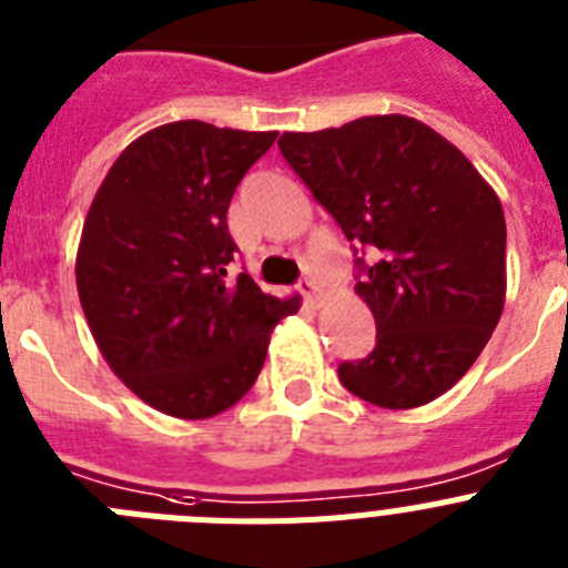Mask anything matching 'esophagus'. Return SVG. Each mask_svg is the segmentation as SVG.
Listing matches in <instances>:
<instances>
[{"mask_svg":"<svg viewBox=\"0 0 568 568\" xmlns=\"http://www.w3.org/2000/svg\"><path fill=\"white\" fill-rule=\"evenodd\" d=\"M295 290H298V293L304 295V304H307V307H318L321 290H318V284H315V278L304 275V278H301L298 284H295Z\"/></svg>","mask_w":568,"mask_h":568,"instance_id":"1","label":"esophagus"}]
</instances>
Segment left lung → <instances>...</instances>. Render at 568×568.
<instances>
[{"label": "left lung", "instance_id": "obj_1", "mask_svg": "<svg viewBox=\"0 0 568 568\" xmlns=\"http://www.w3.org/2000/svg\"><path fill=\"white\" fill-rule=\"evenodd\" d=\"M284 162L353 244L373 353L341 361V384L413 409L466 375L498 327L506 222L498 195L455 144L406 115L284 133Z\"/></svg>", "mask_w": 568, "mask_h": 568}]
</instances>
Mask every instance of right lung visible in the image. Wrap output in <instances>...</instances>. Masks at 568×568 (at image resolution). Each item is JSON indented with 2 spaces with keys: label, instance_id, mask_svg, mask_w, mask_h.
Returning a JSON list of instances; mask_svg holds the SVG:
<instances>
[{
  "label": "right lung",
  "instance_id": "right-lung-1",
  "mask_svg": "<svg viewBox=\"0 0 568 568\" xmlns=\"http://www.w3.org/2000/svg\"><path fill=\"white\" fill-rule=\"evenodd\" d=\"M278 133L187 119L135 139L84 219L77 287L113 373L173 418H210L250 393L270 333L298 298L230 278L235 187Z\"/></svg>",
  "mask_w": 568,
  "mask_h": 568
}]
</instances>
